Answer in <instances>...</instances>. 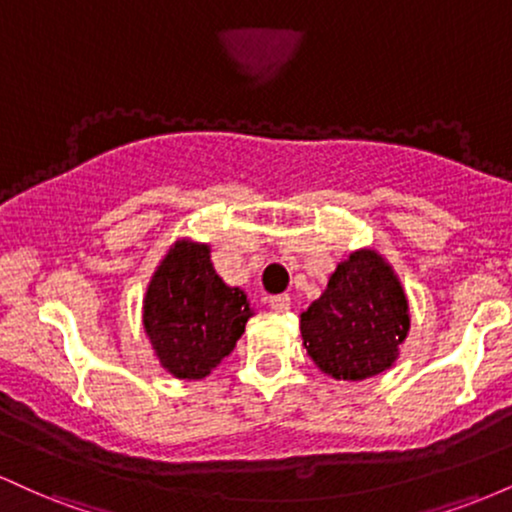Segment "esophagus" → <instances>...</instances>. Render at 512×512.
<instances>
[{"label": "esophagus", "mask_w": 512, "mask_h": 512, "mask_svg": "<svg viewBox=\"0 0 512 512\" xmlns=\"http://www.w3.org/2000/svg\"><path fill=\"white\" fill-rule=\"evenodd\" d=\"M269 308H272L274 313H286V310L291 308L289 293H279V296H269Z\"/></svg>", "instance_id": "1"}]
</instances>
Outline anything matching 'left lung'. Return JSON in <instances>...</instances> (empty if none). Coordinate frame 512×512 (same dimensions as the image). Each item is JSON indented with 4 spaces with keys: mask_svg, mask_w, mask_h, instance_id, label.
<instances>
[{
    "mask_svg": "<svg viewBox=\"0 0 512 512\" xmlns=\"http://www.w3.org/2000/svg\"><path fill=\"white\" fill-rule=\"evenodd\" d=\"M407 332V298L373 250H358L339 264L325 293L301 313L305 349L337 380L383 373L395 363Z\"/></svg>",
    "mask_w": 512,
    "mask_h": 512,
    "instance_id": "obj_1",
    "label": "left lung"
}]
</instances>
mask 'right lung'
Here are the masks:
<instances>
[{
    "label": "right lung",
    "instance_id": "right-lung-1",
    "mask_svg": "<svg viewBox=\"0 0 512 512\" xmlns=\"http://www.w3.org/2000/svg\"><path fill=\"white\" fill-rule=\"evenodd\" d=\"M250 303L214 272L207 245L182 243L151 279L144 327L161 366L180 380H199L233 351Z\"/></svg>",
    "mask_w": 512,
    "mask_h": 512
}]
</instances>
